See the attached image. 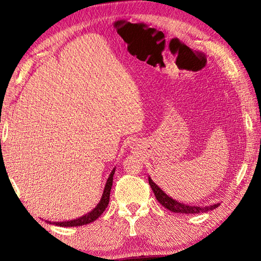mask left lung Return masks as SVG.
<instances>
[{
	"label": "left lung",
	"mask_w": 261,
	"mask_h": 261,
	"mask_svg": "<svg viewBox=\"0 0 261 261\" xmlns=\"http://www.w3.org/2000/svg\"><path fill=\"white\" fill-rule=\"evenodd\" d=\"M148 183L151 185L154 194H155L156 200L160 204L166 207L167 210H169L174 213H183V214H198V213H205L212 210H215L216 207H219L220 204H214L211 206H190L185 205L183 202H179L177 200H174L173 198L167 196V194L162 191V190L158 187V185L153 182L151 177H148Z\"/></svg>",
	"instance_id": "8db88e82"
}]
</instances>
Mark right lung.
<instances>
[{"instance_id":"add662e5","label":"right lung","mask_w":261,"mask_h":261,"mask_svg":"<svg viewBox=\"0 0 261 261\" xmlns=\"http://www.w3.org/2000/svg\"><path fill=\"white\" fill-rule=\"evenodd\" d=\"M115 174V168L110 173L109 177L107 179V183L105 185V190L102 193V197L99 201V204L96 205L95 208L93 211H91L90 213H87L85 215L81 216L79 219H74L71 221H63V222H51V221H47L48 223H54L56 226L60 227H79V226H84V224H88L91 222H93L99 216L103 213L105 210L107 208L108 202H109V196H110V190H112V185H113V176Z\"/></svg>"}]
</instances>
